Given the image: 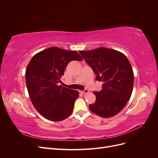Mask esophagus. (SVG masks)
<instances>
[{
    "label": "esophagus",
    "instance_id": "34e87169",
    "mask_svg": "<svg viewBox=\"0 0 158 158\" xmlns=\"http://www.w3.org/2000/svg\"><path fill=\"white\" fill-rule=\"evenodd\" d=\"M88 92H89V91H88V89H85L84 90H83V91H81V93H82V94H88Z\"/></svg>",
    "mask_w": 158,
    "mask_h": 158
}]
</instances>
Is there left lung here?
<instances>
[{
	"mask_svg": "<svg viewBox=\"0 0 158 158\" xmlns=\"http://www.w3.org/2000/svg\"><path fill=\"white\" fill-rule=\"evenodd\" d=\"M79 52L96 74L95 80L102 82V89L94 94L95 102L89 108L103 117H111L125 107L133 89L134 73L127 56L114 49L103 48Z\"/></svg>",
	"mask_w": 158,
	"mask_h": 158,
	"instance_id": "left-lung-1",
	"label": "left lung"
}]
</instances>
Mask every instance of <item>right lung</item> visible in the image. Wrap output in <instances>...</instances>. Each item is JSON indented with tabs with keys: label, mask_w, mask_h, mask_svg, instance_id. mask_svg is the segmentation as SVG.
I'll return each instance as SVG.
<instances>
[{
	"label": "right lung",
	"mask_w": 158,
	"mask_h": 158,
	"mask_svg": "<svg viewBox=\"0 0 158 158\" xmlns=\"http://www.w3.org/2000/svg\"><path fill=\"white\" fill-rule=\"evenodd\" d=\"M73 60L82 59L76 51L52 47L35 54L27 66L26 82L30 99L37 111L48 120H64L73 111L78 92L58 85L65 68Z\"/></svg>",
	"instance_id": "obj_1"
}]
</instances>
